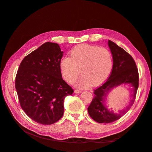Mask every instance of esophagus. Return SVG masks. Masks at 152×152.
Returning a JSON list of instances; mask_svg holds the SVG:
<instances>
[{
    "label": "esophagus",
    "instance_id": "34e87169",
    "mask_svg": "<svg viewBox=\"0 0 152 152\" xmlns=\"http://www.w3.org/2000/svg\"><path fill=\"white\" fill-rule=\"evenodd\" d=\"M74 93H76V94H80V93H82V91H80V90L75 89V90L74 91Z\"/></svg>",
    "mask_w": 152,
    "mask_h": 152
}]
</instances>
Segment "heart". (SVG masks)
I'll return each instance as SVG.
<instances>
[{"instance_id": "b5f03b06", "label": "heart", "mask_w": 152, "mask_h": 152, "mask_svg": "<svg viewBox=\"0 0 152 152\" xmlns=\"http://www.w3.org/2000/svg\"><path fill=\"white\" fill-rule=\"evenodd\" d=\"M62 77L73 84L80 75L76 86L80 88L102 84L108 77L112 68V57L104 48L82 44L72 49L70 57L63 58L59 63Z\"/></svg>"}]
</instances>
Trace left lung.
<instances>
[{
  "label": "left lung",
  "mask_w": 152,
  "mask_h": 152,
  "mask_svg": "<svg viewBox=\"0 0 152 152\" xmlns=\"http://www.w3.org/2000/svg\"><path fill=\"white\" fill-rule=\"evenodd\" d=\"M108 46L113 57V68L108 80L94 91V97L87 110L90 117L98 123H111L121 118L134 102L139 86V74L134 59L125 50L115 43L108 40ZM122 84H129L133 87L130 104L118 114H115L107 108L105 100L109 92Z\"/></svg>",
  "instance_id": "1"
}]
</instances>
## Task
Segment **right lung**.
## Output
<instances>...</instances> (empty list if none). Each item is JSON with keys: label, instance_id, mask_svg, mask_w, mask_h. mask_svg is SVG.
Returning a JSON list of instances; mask_svg holds the SVG:
<instances>
[{"label": "right lung", "instance_id": "right-lung-1", "mask_svg": "<svg viewBox=\"0 0 152 152\" xmlns=\"http://www.w3.org/2000/svg\"><path fill=\"white\" fill-rule=\"evenodd\" d=\"M63 52L56 43L45 42L23 59L15 87L22 109L36 122L50 125L64 113V99L73 90L62 79Z\"/></svg>", "mask_w": 152, "mask_h": 152}]
</instances>
